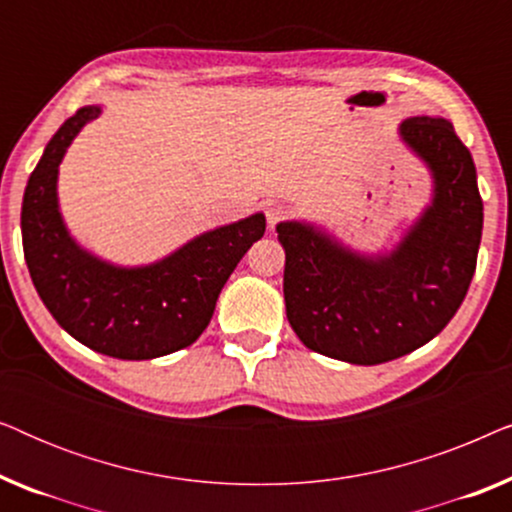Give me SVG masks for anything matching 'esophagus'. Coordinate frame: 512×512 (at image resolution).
I'll return each instance as SVG.
<instances>
[{"mask_svg":"<svg viewBox=\"0 0 512 512\" xmlns=\"http://www.w3.org/2000/svg\"><path fill=\"white\" fill-rule=\"evenodd\" d=\"M291 216V209L284 207V205H272L268 209V223L270 226H277L279 221H286Z\"/></svg>","mask_w":512,"mask_h":512,"instance_id":"obj_1","label":"esophagus"}]
</instances>
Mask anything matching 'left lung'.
<instances>
[{"label": "left lung", "mask_w": 512, "mask_h": 512, "mask_svg": "<svg viewBox=\"0 0 512 512\" xmlns=\"http://www.w3.org/2000/svg\"><path fill=\"white\" fill-rule=\"evenodd\" d=\"M401 135L433 172L436 195L394 254L363 258L314 228L279 223L284 300L305 347L375 366L436 338L464 303L482 237L471 151L445 118L415 116Z\"/></svg>", "instance_id": "1"}]
</instances>
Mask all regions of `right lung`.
<instances>
[{
    "instance_id": "obj_1",
    "label": "right lung",
    "mask_w": 512,
    "mask_h": 512,
    "mask_svg": "<svg viewBox=\"0 0 512 512\" xmlns=\"http://www.w3.org/2000/svg\"><path fill=\"white\" fill-rule=\"evenodd\" d=\"M100 107H83L46 144L23 195L20 230L27 270L53 319L95 352L125 361L156 359L193 345L216 298L251 244L265 233L254 214L188 242L146 268H114L76 247L58 212V165Z\"/></svg>"
}]
</instances>
